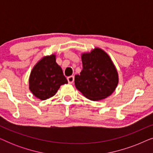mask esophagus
<instances>
[{"label": "esophagus", "instance_id": "esophagus-1", "mask_svg": "<svg viewBox=\"0 0 153 153\" xmlns=\"http://www.w3.org/2000/svg\"><path fill=\"white\" fill-rule=\"evenodd\" d=\"M68 83H70V84H72V83H73V82H74V76H68Z\"/></svg>", "mask_w": 153, "mask_h": 153}]
</instances>
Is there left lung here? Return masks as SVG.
<instances>
[{
    "mask_svg": "<svg viewBox=\"0 0 153 153\" xmlns=\"http://www.w3.org/2000/svg\"><path fill=\"white\" fill-rule=\"evenodd\" d=\"M83 69L75 75L76 89L92 101H99L110 96L118 84V73L108 54L95 47L81 54Z\"/></svg>",
    "mask_w": 153,
    "mask_h": 153,
    "instance_id": "1",
    "label": "left lung"
}]
</instances>
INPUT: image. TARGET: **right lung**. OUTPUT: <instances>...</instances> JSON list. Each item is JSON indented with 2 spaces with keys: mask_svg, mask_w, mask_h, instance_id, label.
I'll return each mask as SVG.
<instances>
[{
  "mask_svg": "<svg viewBox=\"0 0 153 153\" xmlns=\"http://www.w3.org/2000/svg\"><path fill=\"white\" fill-rule=\"evenodd\" d=\"M56 54L44 56L35 65L29 76V89L35 97L45 100L53 97L60 85L68 83Z\"/></svg>",
  "mask_w": 153,
  "mask_h": 153,
  "instance_id": "1",
  "label": "right lung"
}]
</instances>
